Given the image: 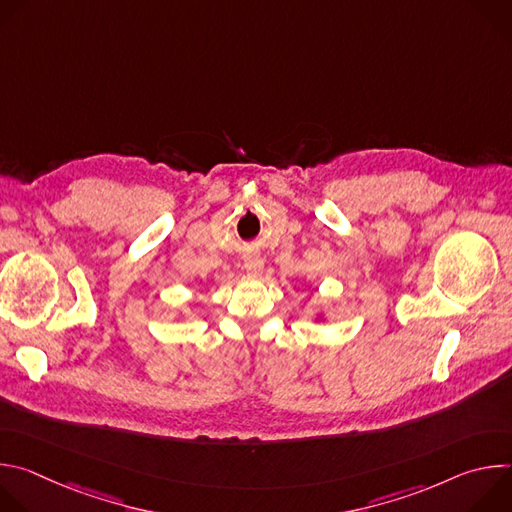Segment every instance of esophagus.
Instances as JSON below:
<instances>
[{
  "mask_svg": "<svg viewBox=\"0 0 512 512\" xmlns=\"http://www.w3.org/2000/svg\"><path fill=\"white\" fill-rule=\"evenodd\" d=\"M261 267H263V261H261V259H247V261H245V269H247L249 273H259Z\"/></svg>",
  "mask_w": 512,
  "mask_h": 512,
  "instance_id": "1",
  "label": "esophagus"
}]
</instances>
